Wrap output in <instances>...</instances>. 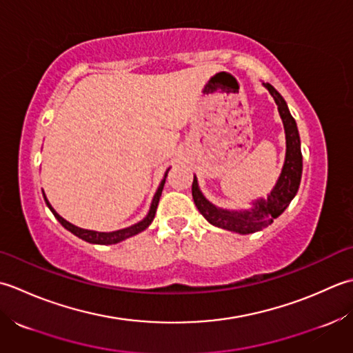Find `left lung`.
I'll return each instance as SVG.
<instances>
[{
  "instance_id": "8db88e82",
  "label": "left lung",
  "mask_w": 353,
  "mask_h": 353,
  "mask_svg": "<svg viewBox=\"0 0 353 353\" xmlns=\"http://www.w3.org/2000/svg\"><path fill=\"white\" fill-rule=\"evenodd\" d=\"M271 96L274 97L279 114L283 120L285 134H286V158L282 169V174L279 176V181L274 189L268 195L267 199H257L253 203V208L242 212H228L222 208L214 207L212 203L203 196V193L198 189V181L193 176L192 183V196L195 201L199 213L210 222L212 225L219 228L230 230L241 234L256 233L259 230L268 227L272 221L279 218L285 212V208L290 205L292 198L296 196L299 190L301 169H303V161H301V150H300V137L297 131L296 120L292 119L290 110H288L283 97L279 94L276 88L270 83H263Z\"/></svg>"
}]
</instances>
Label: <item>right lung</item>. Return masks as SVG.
Masks as SVG:
<instances>
[{
	"label": "right lung",
	"mask_w": 353,
	"mask_h": 353,
	"mask_svg": "<svg viewBox=\"0 0 353 353\" xmlns=\"http://www.w3.org/2000/svg\"><path fill=\"white\" fill-rule=\"evenodd\" d=\"M168 172H169V169H168ZM168 172H166V174H164L163 181H161L160 187H158V190H157L155 196H154V199H152V205H150V210H149V213H148V216H146L145 219H143V221H140L139 224H135V225H132V227H128V228H123V230H117V232L100 233V232H92V230L79 228V227H76V225H73V224H70V222L63 219L62 216H59V214H57V213L54 212V208H53L52 205H50V203H48V199L46 198V195H44V199H46V203H47L50 210H52V213L54 214V218H56L57 221H59L61 224H62V227H65V228L68 230V232H71L74 236L81 237L82 241H86V242H90V243H99V245H112V243L121 242V241H125V239H128V237H131V236H134V234H139L140 232H143V230H146V228L150 225V222H152L154 218H155L157 207H158V203H160V196H161V192H163V187H164V181H166ZM42 193H44V192H42Z\"/></svg>",
	"instance_id": "1"
}]
</instances>
